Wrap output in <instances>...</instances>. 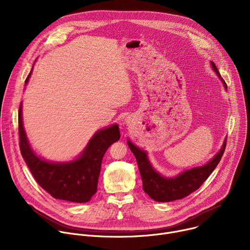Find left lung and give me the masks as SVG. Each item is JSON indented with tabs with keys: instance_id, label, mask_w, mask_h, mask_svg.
<instances>
[{
	"instance_id": "8db88e82",
	"label": "left lung",
	"mask_w": 250,
	"mask_h": 250,
	"mask_svg": "<svg viewBox=\"0 0 250 250\" xmlns=\"http://www.w3.org/2000/svg\"><path fill=\"white\" fill-rule=\"evenodd\" d=\"M210 63L211 67L215 70V72L218 74V76L224 83L225 88L227 89L228 86L225 80L222 78L221 74L219 73V70L216 67L215 63ZM127 145L136 158V162L142 179L144 191L152 200L156 202L166 203L183 199L184 197L190 195L201 187V185L208 179V177L215 170V168L221 161L226 149L227 139L225 140L221 150L206 165L186 170L174 178H165L161 176L151 166L146 151L136 147L129 140L127 141Z\"/></svg>"
}]
</instances>
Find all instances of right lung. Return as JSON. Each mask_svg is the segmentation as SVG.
<instances>
[{
    "label": "right lung",
    "mask_w": 250,
    "mask_h": 250,
    "mask_svg": "<svg viewBox=\"0 0 250 250\" xmlns=\"http://www.w3.org/2000/svg\"><path fill=\"white\" fill-rule=\"evenodd\" d=\"M32 69L25 79L28 82ZM20 149L22 158L39 185L53 198L74 203L89 202L97 192L103 157L111 145L121 137L118 125L101 129L89 141L81 156L71 162H47L32 151L22 125L21 103L19 109Z\"/></svg>",
    "instance_id": "add662e5"
}]
</instances>
